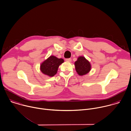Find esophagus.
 I'll use <instances>...</instances> for the list:
<instances>
[{
  "instance_id": "esophagus-1",
  "label": "esophagus",
  "mask_w": 131,
  "mask_h": 131,
  "mask_svg": "<svg viewBox=\"0 0 131 131\" xmlns=\"http://www.w3.org/2000/svg\"><path fill=\"white\" fill-rule=\"evenodd\" d=\"M65 61H68V62H71V59L70 58H68V59H66Z\"/></svg>"
}]
</instances>
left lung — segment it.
<instances>
[{"mask_svg": "<svg viewBox=\"0 0 131 131\" xmlns=\"http://www.w3.org/2000/svg\"><path fill=\"white\" fill-rule=\"evenodd\" d=\"M75 70L79 75H83L88 73L91 70L90 63L83 57H80L74 63Z\"/></svg>", "mask_w": 131, "mask_h": 131, "instance_id": "obj_1", "label": "left lung"}]
</instances>
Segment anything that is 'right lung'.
Listing matches in <instances>:
<instances>
[{
    "instance_id": "1",
    "label": "right lung",
    "mask_w": 131,
    "mask_h": 131,
    "mask_svg": "<svg viewBox=\"0 0 131 131\" xmlns=\"http://www.w3.org/2000/svg\"><path fill=\"white\" fill-rule=\"evenodd\" d=\"M64 62L63 59H58L51 56L40 65V70L45 74L53 77L57 74L59 66Z\"/></svg>"
}]
</instances>
